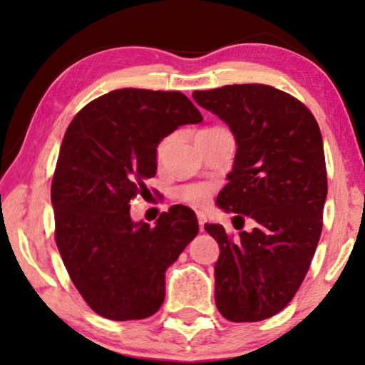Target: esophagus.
I'll list each match as a JSON object with an SVG mask.
<instances>
[{
    "label": "esophagus",
    "instance_id": "34e87169",
    "mask_svg": "<svg viewBox=\"0 0 365 365\" xmlns=\"http://www.w3.org/2000/svg\"><path fill=\"white\" fill-rule=\"evenodd\" d=\"M197 216H198V225H200V231H203V230H205V222H206V216H205V213H201V211H198Z\"/></svg>",
    "mask_w": 365,
    "mask_h": 365
}]
</instances>
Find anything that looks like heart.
I'll return each mask as SVG.
<instances>
[{
	"label": "heart",
	"mask_w": 365,
	"mask_h": 365,
	"mask_svg": "<svg viewBox=\"0 0 365 365\" xmlns=\"http://www.w3.org/2000/svg\"><path fill=\"white\" fill-rule=\"evenodd\" d=\"M165 145H167V140L162 144L160 150L164 149ZM180 195L185 201H188V203L200 206V205L206 203V200H208V195H210V190H208V187H205V185H188V187L182 188Z\"/></svg>",
	"instance_id": "obj_1"
}]
</instances>
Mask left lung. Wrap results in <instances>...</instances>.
<instances>
[{"label":"left lung","instance_id":"8db88e82","mask_svg":"<svg viewBox=\"0 0 365 365\" xmlns=\"http://www.w3.org/2000/svg\"><path fill=\"white\" fill-rule=\"evenodd\" d=\"M201 108L230 126L236 157L216 205L252 231L236 241L221 225L216 239L215 300L235 323L262 322L282 312L307 275L323 227L328 182L323 138L307 106L269 85H226L193 91Z\"/></svg>","mask_w":365,"mask_h":365}]
</instances>
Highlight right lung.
<instances>
[{"label":"right lung","mask_w":365,"mask_h":365,"mask_svg":"<svg viewBox=\"0 0 365 365\" xmlns=\"http://www.w3.org/2000/svg\"><path fill=\"white\" fill-rule=\"evenodd\" d=\"M201 121L180 91L121 88L70 123L51 190L56 242L73 285L100 317L143 319L164 303L165 270L198 235L197 215L175 205L152 227L133 221L129 201L155 175L160 140Z\"/></svg>","instance_id":"right-lung-1"}]
</instances>
